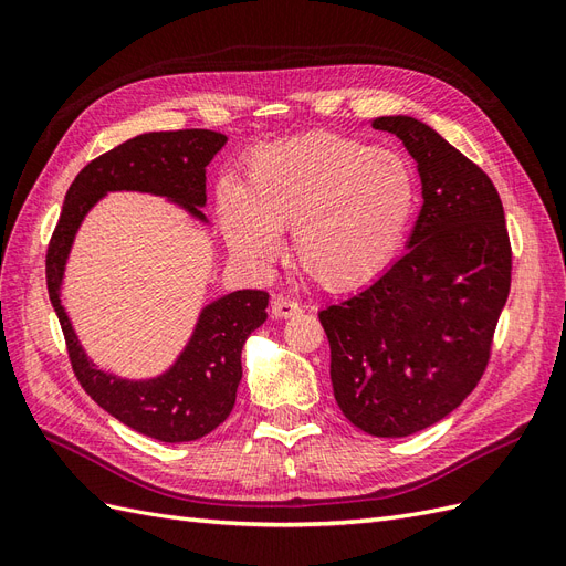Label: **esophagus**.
Wrapping results in <instances>:
<instances>
[{
    "mask_svg": "<svg viewBox=\"0 0 566 566\" xmlns=\"http://www.w3.org/2000/svg\"><path fill=\"white\" fill-rule=\"evenodd\" d=\"M302 312V306L295 300H287V297H273L271 300V314L276 318H293Z\"/></svg>",
    "mask_w": 566,
    "mask_h": 566,
    "instance_id": "esophagus-1",
    "label": "esophagus"
}]
</instances>
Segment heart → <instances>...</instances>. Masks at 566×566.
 <instances>
[{"label": "heart", "instance_id": "heart-1", "mask_svg": "<svg viewBox=\"0 0 566 566\" xmlns=\"http://www.w3.org/2000/svg\"><path fill=\"white\" fill-rule=\"evenodd\" d=\"M416 210L406 158L316 132L254 150L243 184L221 181L217 219L231 252L266 264L290 229L295 264L325 290L373 281L397 254Z\"/></svg>", "mask_w": 566, "mask_h": 566}]
</instances>
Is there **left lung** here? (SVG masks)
<instances>
[{"label": "left lung", "mask_w": 566, "mask_h": 566, "mask_svg": "<svg viewBox=\"0 0 566 566\" xmlns=\"http://www.w3.org/2000/svg\"><path fill=\"white\" fill-rule=\"evenodd\" d=\"M418 163L422 210L408 252L318 314L345 418L408 437L447 418L482 380L512 279L499 191L482 167L408 115L375 117Z\"/></svg>", "instance_id": "8db88e82"}]
</instances>
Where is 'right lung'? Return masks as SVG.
<instances>
[{
  "label": "right lung",
  "mask_w": 566,
  "mask_h": 566,
  "mask_svg": "<svg viewBox=\"0 0 566 566\" xmlns=\"http://www.w3.org/2000/svg\"><path fill=\"white\" fill-rule=\"evenodd\" d=\"M224 144L227 136L212 129H179L142 134L115 146L84 167L67 188L46 248L49 300L82 389L119 422L165 443L196 441L229 418L243 378L241 352L248 335L266 321L269 293L235 290L214 300L202 310L177 364L160 378L132 382L98 370L82 352L59 295L63 269L84 214L108 191L165 196L205 219V167Z\"/></svg>",
  "instance_id": "1"
}]
</instances>
